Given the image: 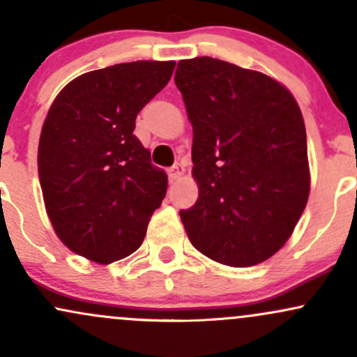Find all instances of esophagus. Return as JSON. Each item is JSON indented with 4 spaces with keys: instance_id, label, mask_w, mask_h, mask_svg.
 Returning <instances> with one entry per match:
<instances>
[{
    "instance_id": "1",
    "label": "esophagus",
    "mask_w": 357,
    "mask_h": 357,
    "mask_svg": "<svg viewBox=\"0 0 357 357\" xmlns=\"http://www.w3.org/2000/svg\"><path fill=\"white\" fill-rule=\"evenodd\" d=\"M184 173H186V169H184V166H181V165H176L174 167H171V169H169L171 181H176V179H179L181 176H184Z\"/></svg>"
}]
</instances>
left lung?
Segmentation results:
<instances>
[{
	"mask_svg": "<svg viewBox=\"0 0 357 357\" xmlns=\"http://www.w3.org/2000/svg\"><path fill=\"white\" fill-rule=\"evenodd\" d=\"M198 199L179 216L204 257L261 264L285 245L310 191L305 124L284 84L211 56L178 61Z\"/></svg>",
	"mask_w": 357,
	"mask_h": 357,
	"instance_id": "left-lung-1",
	"label": "left lung"
}]
</instances>
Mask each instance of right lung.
Here are the masks:
<instances>
[{"instance_id": "add662e5", "label": "right lung", "mask_w": 357, "mask_h": 357, "mask_svg": "<svg viewBox=\"0 0 357 357\" xmlns=\"http://www.w3.org/2000/svg\"><path fill=\"white\" fill-rule=\"evenodd\" d=\"M176 61L139 60L68 82L48 109L38 142L45 208L61 243L107 265L141 247L167 174L132 130Z\"/></svg>"}]
</instances>
